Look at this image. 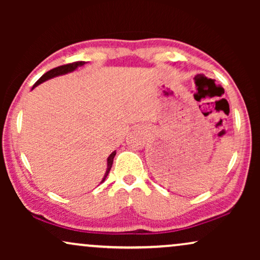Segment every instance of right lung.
<instances>
[{"label":"right lung","mask_w":260,"mask_h":260,"mask_svg":"<svg viewBox=\"0 0 260 260\" xmlns=\"http://www.w3.org/2000/svg\"><path fill=\"white\" fill-rule=\"evenodd\" d=\"M84 63H85V61H77V62H72V63H67V65H62V66L55 67V69H53L51 71H48V72H46L44 76H42L40 79H39L37 83L34 84L33 88L35 86H38L39 84H41V83H44V81H46V80L51 79V78H54L56 76H61V74H66V73H69V72H72V71L76 70L78 66H83ZM115 155H116V151H113L112 154L108 157V169H106V173H105L104 177H103L102 182H104L105 179H106V176H108V174L110 173V169H111V167H112L113 157H115Z\"/></svg>","instance_id":"add662e5"}]
</instances>
